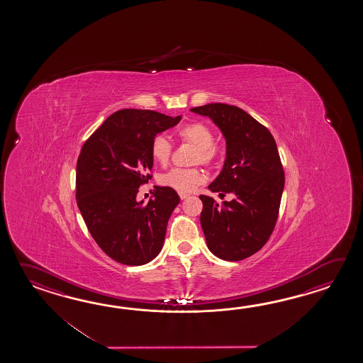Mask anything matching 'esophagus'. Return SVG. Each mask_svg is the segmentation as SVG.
Returning <instances> with one entry per match:
<instances>
[{"mask_svg": "<svg viewBox=\"0 0 363 363\" xmlns=\"http://www.w3.org/2000/svg\"><path fill=\"white\" fill-rule=\"evenodd\" d=\"M179 196H180V199H182V200H185L186 197H189V194H188V193H180Z\"/></svg>", "mask_w": 363, "mask_h": 363, "instance_id": "obj_1", "label": "esophagus"}]
</instances>
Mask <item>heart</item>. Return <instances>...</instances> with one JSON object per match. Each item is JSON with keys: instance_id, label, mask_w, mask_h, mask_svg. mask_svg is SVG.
<instances>
[{"instance_id": "heart-1", "label": "heart", "mask_w": 363, "mask_h": 363, "mask_svg": "<svg viewBox=\"0 0 363 363\" xmlns=\"http://www.w3.org/2000/svg\"><path fill=\"white\" fill-rule=\"evenodd\" d=\"M180 139L196 147L193 163L210 164L216 160L214 133L210 127L201 122H189L179 127ZM172 145L167 138L157 135L150 144V155L157 164L166 166L170 162ZM161 184L179 193H189L203 182V174L199 169H172L160 178Z\"/></svg>"}]
</instances>
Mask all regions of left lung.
I'll list each match as a JSON object with an SVG mask.
<instances>
[{
    "instance_id": "left-lung-1",
    "label": "left lung",
    "mask_w": 363,
    "mask_h": 363,
    "mask_svg": "<svg viewBox=\"0 0 363 363\" xmlns=\"http://www.w3.org/2000/svg\"><path fill=\"white\" fill-rule=\"evenodd\" d=\"M191 111L208 116L225 140V161L208 185L211 192L232 193L219 205L200 196V222L208 250L236 262L257 253L267 242L278 220L284 171L271 132L247 111L227 104H208Z\"/></svg>"
}]
</instances>
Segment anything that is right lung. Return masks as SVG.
Wrapping results in <instances>:
<instances>
[{
	"instance_id": "obj_1",
	"label": "right lung",
	"mask_w": 363,
	"mask_h": 363,
	"mask_svg": "<svg viewBox=\"0 0 363 363\" xmlns=\"http://www.w3.org/2000/svg\"><path fill=\"white\" fill-rule=\"evenodd\" d=\"M182 116L123 108L108 116L82 147L77 163V203L88 231L114 261L141 266L162 250L167 222L180 199L155 185L147 203L136 200L153 167L152 140Z\"/></svg>"
}]
</instances>
